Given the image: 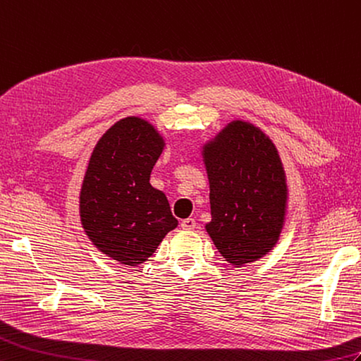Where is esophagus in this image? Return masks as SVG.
Instances as JSON below:
<instances>
[{
  "instance_id": "34e87169",
  "label": "esophagus",
  "mask_w": 361,
  "mask_h": 361,
  "mask_svg": "<svg viewBox=\"0 0 361 361\" xmlns=\"http://www.w3.org/2000/svg\"><path fill=\"white\" fill-rule=\"evenodd\" d=\"M195 226H197V221H195L194 219H186V220L181 221V228H183L184 231L195 229Z\"/></svg>"
}]
</instances>
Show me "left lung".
I'll list each match as a JSON object with an SVG mask.
<instances>
[{
  "label": "left lung",
  "instance_id": "obj_1",
  "mask_svg": "<svg viewBox=\"0 0 361 361\" xmlns=\"http://www.w3.org/2000/svg\"><path fill=\"white\" fill-rule=\"evenodd\" d=\"M211 216L204 229L226 262L254 263L276 246L288 215L279 149L252 123L233 120L201 145Z\"/></svg>",
  "mask_w": 361,
  "mask_h": 361
}]
</instances>
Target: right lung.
Returning <instances> with one entry per match:
<instances>
[{"label": "right lung", "instance_id": "1", "mask_svg": "<svg viewBox=\"0 0 361 361\" xmlns=\"http://www.w3.org/2000/svg\"><path fill=\"white\" fill-rule=\"evenodd\" d=\"M166 147L163 133L126 116L97 141L80 189V221L99 252L124 266L145 263L178 226L150 172Z\"/></svg>", "mask_w": 361, "mask_h": 361}]
</instances>
